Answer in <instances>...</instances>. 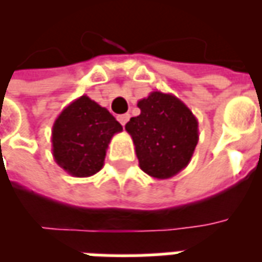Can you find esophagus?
<instances>
[{
  "instance_id": "1",
  "label": "esophagus",
  "mask_w": 262,
  "mask_h": 262,
  "mask_svg": "<svg viewBox=\"0 0 262 262\" xmlns=\"http://www.w3.org/2000/svg\"><path fill=\"white\" fill-rule=\"evenodd\" d=\"M129 118H130V115L129 114H123V115H119L118 116V120L120 122V125L125 126L126 123H127V120H129Z\"/></svg>"
}]
</instances>
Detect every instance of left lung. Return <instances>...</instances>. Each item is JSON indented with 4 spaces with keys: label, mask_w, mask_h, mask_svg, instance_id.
Masks as SVG:
<instances>
[{
    "label": "left lung",
    "mask_w": 262,
    "mask_h": 262,
    "mask_svg": "<svg viewBox=\"0 0 262 262\" xmlns=\"http://www.w3.org/2000/svg\"><path fill=\"white\" fill-rule=\"evenodd\" d=\"M140 115L126 123L139 165L146 174L167 180L182 171L192 159L199 140L198 119L172 94L150 92L137 102Z\"/></svg>",
    "instance_id": "8db88e82"
}]
</instances>
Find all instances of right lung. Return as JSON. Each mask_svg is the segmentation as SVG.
<instances>
[{"label": "right lung", "mask_w": 262, "mask_h": 262, "mask_svg": "<svg viewBox=\"0 0 262 262\" xmlns=\"http://www.w3.org/2000/svg\"><path fill=\"white\" fill-rule=\"evenodd\" d=\"M122 125L91 98L82 95L67 105L54 120V161L70 176L85 178L103 167L108 144Z\"/></svg>", "instance_id": "right-lung-1"}]
</instances>
